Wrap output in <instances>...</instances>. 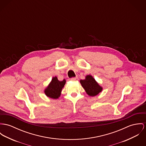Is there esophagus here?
<instances>
[{"instance_id": "34e87169", "label": "esophagus", "mask_w": 146, "mask_h": 146, "mask_svg": "<svg viewBox=\"0 0 146 146\" xmlns=\"http://www.w3.org/2000/svg\"><path fill=\"white\" fill-rule=\"evenodd\" d=\"M72 79L73 80H78V78L77 77H73V78H72Z\"/></svg>"}]
</instances>
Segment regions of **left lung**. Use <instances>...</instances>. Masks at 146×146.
<instances>
[{
  "instance_id": "left-lung-1",
  "label": "left lung",
  "mask_w": 146,
  "mask_h": 146,
  "mask_svg": "<svg viewBox=\"0 0 146 146\" xmlns=\"http://www.w3.org/2000/svg\"><path fill=\"white\" fill-rule=\"evenodd\" d=\"M80 82L87 93L90 96H95L98 94L102 88L96 82L92 76L88 75L84 80H80Z\"/></svg>"
}]
</instances>
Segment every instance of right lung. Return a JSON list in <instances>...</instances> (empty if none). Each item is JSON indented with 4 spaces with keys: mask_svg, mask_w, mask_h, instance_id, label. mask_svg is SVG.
<instances>
[{
    "mask_svg": "<svg viewBox=\"0 0 146 146\" xmlns=\"http://www.w3.org/2000/svg\"><path fill=\"white\" fill-rule=\"evenodd\" d=\"M66 84V80L59 81L56 77H53L52 82L45 89V94L49 98L56 99L60 95L62 88Z\"/></svg>",
    "mask_w": 146,
    "mask_h": 146,
    "instance_id": "add662e5",
    "label": "right lung"
}]
</instances>
